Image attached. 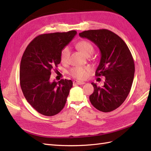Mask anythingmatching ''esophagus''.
Segmentation results:
<instances>
[{
  "instance_id": "1",
  "label": "esophagus",
  "mask_w": 151,
  "mask_h": 151,
  "mask_svg": "<svg viewBox=\"0 0 151 151\" xmlns=\"http://www.w3.org/2000/svg\"><path fill=\"white\" fill-rule=\"evenodd\" d=\"M84 84H85L84 82H81V81H73V84L74 85H83Z\"/></svg>"
}]
</instances>
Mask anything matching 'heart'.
<instances>
[{
    "label": "heart",
    "mask_w": 151,
    "mask_h": 151,
    "mask_svg": "<svg viewBox=\"0 0 151 151\" xmlns=\"http://www.w3.org/2000/svg\"><path fill=\"white\" fill-rule=\"evenodd\" d=\"M76 47L78 50L86 56H91L94 51V47L89 41L83 40L79 41L76 43ZM70 54V50L69 47H63L60 52L61 62L63 63H68ZM90 71V69L88 67H73L69 70V74L73 77L83 80L87 77L88 74Z\"/></svg>",
    "instance_id": "heart-1"
}]
</instances>
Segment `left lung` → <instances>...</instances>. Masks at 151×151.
<instances>
[{"instance_id":"left-lung-1","label":"left lung","mask_w":151,"mask_h":151,"mask_svg":"<svg viewBox=\"0 0 151 151\" xmlns=\"http://www.w3.org/2000/svg\"><path fill=\"white\" fill-rule=\"evenodd\" d=\"M79 36L91 41L100 49L101 57L95 76H105L102 87L91 83L94 91L89 100L99 111H113L123 103L132 87L135 72L132 54L124 41L110 30H86Z\"/></svg>"}]
</instances>
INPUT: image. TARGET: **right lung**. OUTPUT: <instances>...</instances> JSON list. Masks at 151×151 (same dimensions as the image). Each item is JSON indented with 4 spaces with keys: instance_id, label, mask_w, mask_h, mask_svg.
Wrapping results in <instances>:
<instances>
[{
    "instance_id": "obj_1",
    "label": "right lung",
    "mask_w": 151,
    "mask_h": 151,
    "mask_svg": "<svg viewBox=\"0 0 151 151\" xmlns=\"http://www.w3.org/2000/svg\"><path fill=\"white\" fill-rule=\"evenodd\" d=\"M76 34H41L25 49L20 65V85L27 102L40 114L52 116L62 110L73 86L70 80L50 82L51 71L60 63V52Z\"/></svg>"
}]
</instances>
